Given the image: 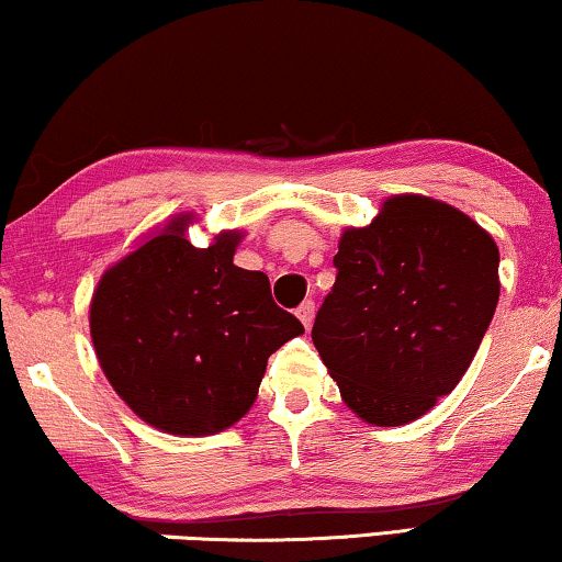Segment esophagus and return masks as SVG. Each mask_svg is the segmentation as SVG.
I'll list each match as a JSON object with an SVG mask.
<instances>
[{"label": "esophagus", "instance_id": "obj_1", "mask_svg": "<svg viewBox=\"0 0 562 562\" xmlns=\"http://www.w3.org/2000/svg\"><path fill=\"white\" fill-rule=\"evenodd\" d=\"M296 317L302 319V325H304L306 329L312 327V322H314V302H312V299H306V302L299 304V310H296Z\"/></svg>", "mask_w": 562, "mask_h": 562}]
</instances>
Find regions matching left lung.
<instances>
[{
  "label": "left lung",
  "instance_id": "obj_1",
  "mask_svg": "<svg viewBox=\"0 0 562 562\" xmlns=\"http://www.w3.org/2000/svg\"><path fill=\"white\" fill-rule=\"evenodd\" d=\"M314 348L360 419L398 427L448 396L498 302V248L456 206L394 196L345 229Z\"/></svg>",
  "mask_w": 562,
  "mask_h": 562
}]
</instances>
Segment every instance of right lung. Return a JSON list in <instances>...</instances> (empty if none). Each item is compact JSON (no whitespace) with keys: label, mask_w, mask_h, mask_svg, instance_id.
<instances>
[{"label":"right lung","mask_w":562,"mask_h":562,"mask_svg":"<svg viewBox=\"0 0 562 562\" xmlns=\"http://www.w3.org/2000/svg\"><path fill=\"white\" fill-rule=\"evenodd\" d=\"M171 222L99 281L91 340L114 391L148 425L214 435L256 402L268 358L302 335L263 271L233 263L237 233L210 248Z\"/></svg>","instance_id":"obj_1"}]
</instances>
